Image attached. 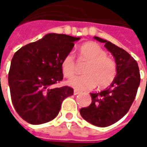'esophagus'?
<instances>
[{
  "instance_id": "1",
  "label": "esophagus",
  "mask_w": 147,
  "mask_h": 147,
  "mask_svg": "<svg viewBox=\"0 0 147 147\" xmlns=\"http://www.w3.org/2000/svg\"><path fill=\"white\" fill-rule=\"evenodd\" d=\"M80 94V91L77 90H74V94H75V95H77V94Z\"/></svg>"
}]
</instances>
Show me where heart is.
Masks as SVG:
<instances>
[{"mask_svg":"<svg viewBox=\"0 0 147 147\" xmlns=\"http://www.w3.org/2000/svg\"><path fill=\"white\" fill-rule=\"evenodd\" d=\"M80 59L87 62L84 75L71 78L67 84L78 90H89L98 84L100 88L106 87L113 82L117 76V64L112 58L106 57V52L94 42L83 45L79 51ZM76 57L73 53H68L63 59L61 67L66 77L70 78L76 74Z\"/></svg>","mask_w":147,"mask_h":147,"instance_id":"b5f03b06","label":"heart"}]
</instances>
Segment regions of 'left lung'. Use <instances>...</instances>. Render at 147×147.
Segmentation results:
<instances>
[{"instance_id": "left-lung-1", "label": "left lung", "mask_w": 147, "mask_h": 147, "mask_svg": "<svg viewBox=\"0 0 147 147\" xmlns=\"http://www.w3.org/2000/svg\"><path fill=\"white\" fill-rule=\"evenodd\" d=\"M105 43L117 64V76L108 88L90 93L91 104L80 110L84 120L98 127H108L120 120L128 112L136 98L140 83L139 68L136 61L122 48L112 42L94 37Z\"/></svg>"}]
</instances>
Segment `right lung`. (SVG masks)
Instances as JSON below:
<instances>
[{"label": "right lung", "instance_id": "add662e5", "mask_svg": "<svg viewBox=\"0 0 147 147\" xmlns=\"http://www.w3.org/2000/svg\"><path fill=\"white\" fill-rule=\"evenodd\" d=\"M80 38L49 34L20 48L12 57L8 84L15 109L31 124L53 120L73 88L55 85L63 80L62 61Z\"/></svg>", "mask_w": 147, "mask_h": 147}]
</instances>
